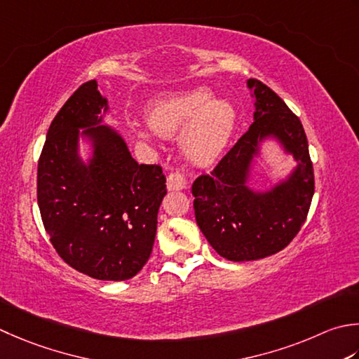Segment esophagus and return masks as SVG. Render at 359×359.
<instances>
[{
  "instance_id": "obj_1",
  "label": "esophagus",
  "mask_w": 359,
  "mask_h": 359,
  "mask_svg": "<svg viewBox=\"0 0 359 359\" xmlns=\"http://www.w3.org/2000/svg\"><path fill=\"white\" fill-rule=\"evenodd\" d=\"M187 185V179L184 172L180 171H171L170 174H168L166 177V187L170 191H172V189H184Z\"/></svg>"
}]
</instances>
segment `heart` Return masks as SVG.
Instances as JSON below:
<instances>
[{"instance_id": "heart-1", "label": "heart", "mask_w": 359, "mask_h": 359, "mask_svg": "<svg viewBox=\"0 0 359 359\" xmlns=\"http://www.w3.org/2000/svg\"><path fill=\"white\" fill-rule=\"evenodd\" d=\"M151 129L163 137L182 132L180 146L198 165L213 161L226 147L235 128V109L222 100H212L207 88L166 95L147 109Z\"/></svg>"}]
</instances>
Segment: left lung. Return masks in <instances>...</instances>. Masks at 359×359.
<instances>
[{
    "instance_id": "obj_1",
    "label": "left lung",
    "mask_w": 359,
    "mask_h": 359,
    "mask_svg": "<svg viewBox=\"0 0 359 359\" xmlns=\"http://www.w3.org/2000/svg\"><path fill=\"white\" fill-rule=\"evenodd\" d=\"M254 88L255 119L210 174L193 184L194 215L202 233L221 257L254 262L283 250L300 231L314 194V170L299 116L276 91L258 79ZM273 133L299 160L286 186L266 196L243 187L257 138Z\"/></svg>"
}]
</instances>
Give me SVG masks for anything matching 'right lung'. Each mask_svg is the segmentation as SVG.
I'll list each match as a JSON object with an SVG mask.
<instances>
[{
    "instance_id": "right-lung-1",
    "label": "right lung",
    "mask_w": 359,
    "mask_h": 359,
    "mask_svg": "<svg viewBox=\"0 0 359 359\" xmlns=\"http://www.w3.org/2000/svg\"><path fill=\"white\" fill-rule=\"evenodd\" d=\"M107 101L96 81L83 82L53 119L37 166V202L57 255L96 280H129L151 257L157 213L166 194L160 165L137 163L97 115ZM95 142L83 167L75 154L77 128Z\"/></svg>"
}]
</instances>
